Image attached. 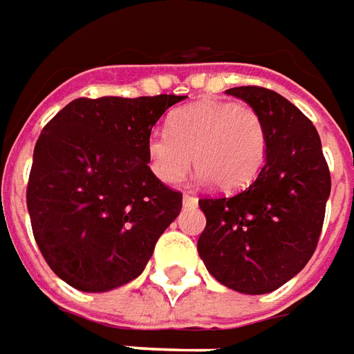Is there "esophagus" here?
I'll list each match as a JSON object with an SVG mask.
<instances>
[{
  "label": "esophagus",
  "mask_w": 354,
  "mask_h": 354,
  "mask_svg": "<svg viewBox=\"0 0 354 354\" xmlns=\"http://www.w3.org/2000/svg\"><path fill=\"white\" fill-rule=\"evenodd\" d=\"M184 205H186V207H194V205H197V197L192 196V194H184Z\"/></svg>",
  "instance_id": "34e87169"
}]
</instances>
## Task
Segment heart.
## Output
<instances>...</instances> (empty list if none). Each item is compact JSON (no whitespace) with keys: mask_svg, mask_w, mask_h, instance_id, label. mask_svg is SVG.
<instances>
[{"mask_svg":"<svg viewBox=\"0 0 354 354\" xmlns=\"http://www.w3.org/2000/svg\"><path fill=\"white\" fill-rule=\"evenodd\" d=\"M147 162L162 184L174 186L196 160L199 180L221 192L250 186L268 157V133L254 108L207 100L178 110L168 129L147 137Z\"/></svg>","mask_w":354,"mask_h":354,"instance_id":"b5f03b06","label":"heart"}]
</instances>
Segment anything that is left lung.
<instances>
[{
  "instance_id": "obj_1",
  "label": "left lung",
  "mask_w": 354,
  "mask_h": 354,
  "mask_svg": "<svg viewBox=\"0 0 354 354\" xmlns=\"http://www.w3.org/2000/svg\"><path fill=\"white\" fill-rule=\"evenodd\" d=\"M258 112L268 157L258 178L236 196L205 197L207 225L197 252L221 285L266 295L308 263L318 246L331 176L316 127L285 96L263 86H234Z\"/></svg>"
}]
</instances>
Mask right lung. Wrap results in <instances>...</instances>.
<instances>
[{
    "mask_svg": "<svg viewBox=\"0 0 354 354\" xmlns=\"http://www.w3.org/2000/svg\"><path fill=\"white\" fill-rule=\"evenodd\" d=\"M186 96L77 98L38 137L26 207L46 263L83 292L139 277L182 194L155 178L145 143Z\"/></svg>",
    "mask_w": 354,
    "mask_h": 354,
    "instance_id": "obj_1",
    "label": "right lung"
}]
</instances>
